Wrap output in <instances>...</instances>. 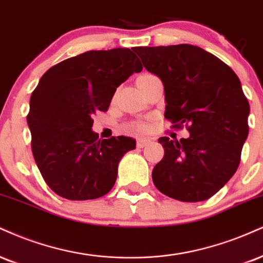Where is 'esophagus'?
Here are the masks:
<instances>
[{
  "mask_svg": "<svg viewBox=\"0 0 263 263\" xmlns=\"http://www.w3.org/2000/svg\"><path fill=\"white\" fill-rule=\"evenodd\" d=\"M149 143H151V140H148V138H137V147L143 148Z\"/></svg>",
  "mask_w": 263,
  "mask_h": 263,
  "instance_id": "34e87169",
  "label": "esophagus"
}]
</instances>
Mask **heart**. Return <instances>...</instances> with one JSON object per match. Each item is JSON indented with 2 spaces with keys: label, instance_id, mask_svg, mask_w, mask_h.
I'll return each instance as SVG.
<instances>
[{
  "label": "heart",
  "instance_id": "b5f03b06",
  "mask_svg": "<svg viewBox=\"0 0 263 263\" xmlns=\"http://www.w3.org/2000/svg\"><path fill=\"white\" fill-rule=\"evenodd\" d=\"M148 128H149V126L145 122H138L137 125H135V129L137 132H145Z\"/></svg>",
  "mask_w": 263,
  "mask_h": 263
}]
</instances>
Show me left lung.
Returning <instances> with one entry per match:
<instances>
[{
  "instance_id": "left-lung-1",
  "label": "left lung",
  "mask_w": 263,
  "mask_h": 263,
  "mask_svg": "<svg viewBox=\"0 0 263 263\" xmlns=\"http://www.w3.org/2000/svg\"><path fill=\"white\" fill-rule=\"evenodd\" d=\"M147 71L160 78L165 116L190 137H160L164 157L154 166L156 187L167 197L200 202L216 195L235 174L249 135L250 105L238 76L198 46L134 47Z\"/></svg>"
}]
</instances>
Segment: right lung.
<instances>
[{
    "label": "right lung",
    "mask_w": 263,
    "mask_h": 263,
    "mask_svg": "<svg viewBox=\"0 0 263 263\" xmlns=\"http://www.w3.org/2000/svg\"><path fill=\"white\" fill-rule=\"evenodd\" d=\"M142 68L134 51L118 47L63 60L41 77L27 122L34 159L55 194L94 200L115 185L119 162L135 149L136 141L123 136L100 140L91 129V116L105 112L116 88Z\"/></svg>",
    "instance_id": "add662e5"
}]
</instances>
